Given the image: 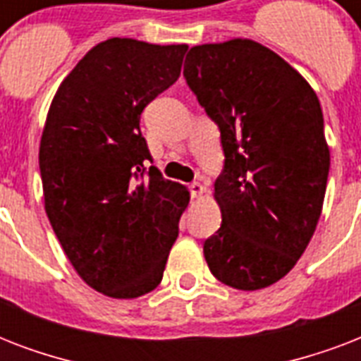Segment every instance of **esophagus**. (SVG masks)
I'll use <instances>...</instances> for the list:
<instances>
[{"label": "esophagus", "mask_w": 361, "mask_h": 361, "mask_svg": "<svg viewBox=\"0 0 361 361\" xmlns=\"http://www.w3.org/2000/svg\"><path fill=\"white\" fill-rule=\"evenodd\" d=\"M189 189H191V197L192 198H200L204 192H206V187H204L202 183H198V181L191 183V185H189Z\"/></svg>", "instance_id": "34e87169"}]
</instances>
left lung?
<instances>
[{
	"label": "left lung",
	"mask_w": 361,
	"mask_h": 361,
	"mask_svg": "<svg viewBox=\"0 0 361 361\" xmlns=\"http://www.w3.org/2000/svg\"><path fill=\"white\" fill-rule=\"evenodd\" d=\"M183 75L225 152L214 189L223 221L204 257L221 283L260 290L296 266L322 214L330 147L319 97L252 39L192 47Z\"/></svg>",
	"instance_id": "1"
}]
</instances>
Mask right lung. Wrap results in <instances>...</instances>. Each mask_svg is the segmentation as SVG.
I'll use <instances>...</instances> for the list:
<instances>
[{"instance_id": "right-lung-1", "label": "right lung", "mask_w": 361, "mask_h": 361, "mask_svg": "<svg viewBox=\"0 0 361 361\" xmlns=\"http://www.w3.org/2000/svg\"><path fill=\"white\" fill-rule=\"evenodd\" d=\"M187 44L112 37L65 76L48 109L39 169L44 212L63 252L93 290L116 300L163 279L185 185L164 180L140 133L149 101L178 80Z\"/></svg>"}]
</instances>
